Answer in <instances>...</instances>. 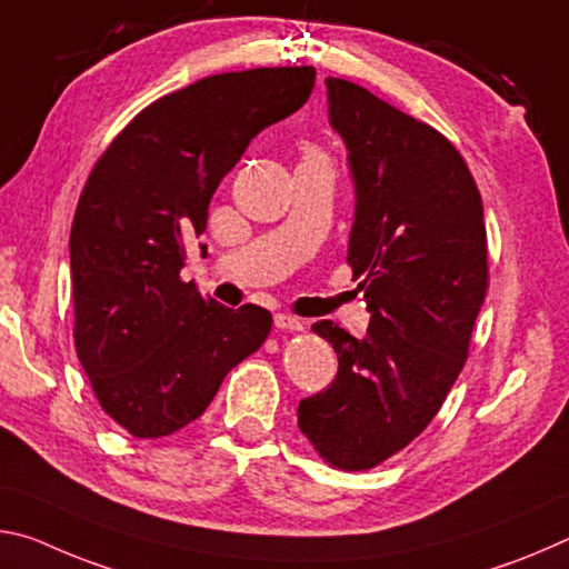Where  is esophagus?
Instances as JSON below:
<instances>
[{
	"mask_svg": "<svg viewBox=\"0 0 569 569\" xmlns=\"http://www.w3.org/2000/svg\"><path fill=\"white\" fill-rule=\"evenodd\" d=\"M274 328L277 330H290V332H297L302 330V322L292 318V315H284V312H277L274 315Z\"/></svg>",
	"mask_w": 569,
	"mask_h": 569,
	"instance_id": "obj_1",
	"label": "esophagus"
}]
</instances>
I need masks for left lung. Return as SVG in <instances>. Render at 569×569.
Returning <instances> with one entry per match:
<instances>
[{
	"label": "left lung",
	"mask_w": 569,
	"mask_h": 569,
	"mask_svg": "<svg viewBox=\"0 0 569 569\" xmlns=\"http://www.w3.org/2000/svg\"><path fill=\"white\" fill-rule=\"evenodd\" d=\"M325 86L348 148V262L370 325L362 338L312 325L338 352V376L300 400L297 423L325 461L362 471L406 449L459 378L487 295V227L469 166L439 130L356 82Z\"/></svg>",
	"instance_id": "obj_1"
}]
</instances>
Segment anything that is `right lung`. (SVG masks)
I'll return each mask as SVG.
<instances>
[{
    "label": "right lung",
    "instance_id": "add662e5",
    "mask_svg": "<svg viewBox=\"0 0 569 569\" xmlns=\"http://www.w3.org/2000/svg\"><path fill=\"white\" fill-rule=\"evenodd\" d=\"M312 86L315 68L197 80L130 120L82 189L70 231L74 348L102 411L136 439L197 421L272 330L264 307L231 310L181 282L183 244L207 229L213 191L251 138L297 113Z\"/></svg>",
    "mask_w": 569,
    "mask_h": 569
}]
</instances>
